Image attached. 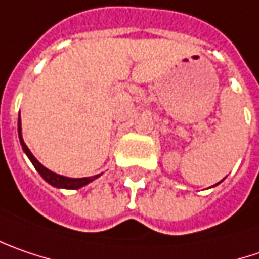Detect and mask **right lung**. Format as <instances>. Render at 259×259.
I'll list each match as a JSON object with an SVG mask.
<instances>
[{"mask_svg":"<svg viewBox=\"0 0 259 259\" xmlns=\"http://www.w3.org/2000/svg\"><path fill=\"white\" fill-rule=\"evenodd\" d=\"M19 139H20V144H22V148H23L24 154L29 157V160L32 161V164L35 165V168L38 170V173L42 177L45 182H48L51 186H55V188H61V189H80L86 186L88 183H91L92 180L98 179L99 175L92 176V177H82V179H71V177H66V176H60L57 173H53L51 170H48L47 167H44L40 162H39L33 154L30 152V149L26 146L24 144L23 138H22V123H20V117H19Z\"/></svg>","mask_w":259,"mask_h":259,"instance_id":"obj_1","label":"right lung"}]
</instances>
